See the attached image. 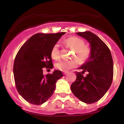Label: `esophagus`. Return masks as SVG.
<instances>
[{"mask_svg": "<svg viewBox=\"0 0 124 124\" xmlns=\"http://www.w3.org/2000/svg\"><path fill=\"white\" fill-rule=\"evenodd\" d=\"M67 73H68V71H63V75H66Z\"/></svg>", "mask_w": 124, "mask_h": 124, "instance_id": "34e87169", "label": "esophagus"}]
</instances>
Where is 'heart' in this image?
<instances>
[{"label":"heart","instance_id":"obj_1","mask_svg":"<svg viewBox=\"0 0 124 124\" xmlns=\"http://www.w3.org/2000/svg\"><path fill=\"white\" fill-rule=\"evenodd\" d=\"M64 43L68 47L74 50L75 53L78 60L82 62L85 61L89 58L91 54V50L87 46H84L85 42L82 39L76 37H71L64 40ZM51 56L53 59H57L59 56V44H55L51 50ZM77 65L76 60L59 59L54 63V67L56 69L62 71H67L72 68H74Z\"/></svg>","mask_w":124,"mask_h":124}]
</instances>
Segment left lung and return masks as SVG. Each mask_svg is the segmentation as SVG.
<instances>
[{
	"instance_id": "8db88e82",
	"label": "left lung",
	"mask_w": 124,
	"mask_h": 124,
	"mask_svg": "<svg viewBox=\"0 0 124 124\" xmlns=\"http://www.w3.org/2000/svg\"><path fill=\"white\" fill-rule=\"evenodd\" d=\"M76 34L87 40L91 46V54L86 62L76 71V81L71 85L73 94L82 102H95L101 99L110 87L113 77V62L107 45L89 31ZM86 71L88 74L83 76Z\"/></svg>"
}]
</instances>
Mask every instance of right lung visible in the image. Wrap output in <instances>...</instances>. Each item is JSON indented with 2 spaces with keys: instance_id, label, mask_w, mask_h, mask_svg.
Wrapping results in <instances>:
<instances>
[{
  "instance_id": "add662e5",
  "label": "right lung",
  "mask_w": 124,
  "mask_h": 124,
  "mask_svg": "<svg viewBox=\"0 0 124 124\" xmlns=\"http://www.w3.org/2000/svg\"><path fill=\"white\" fill-rule=\"evenodd\" d=\"M65 32L36 33L20 48L14 60V76L19 94L29 103L41 105L54 93L56 83L63 76L61 71L43 74L53 68L51 50Z\"/></svg>"
}]
</instances>
